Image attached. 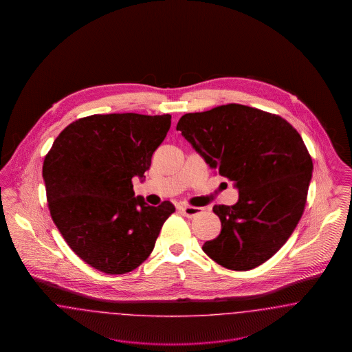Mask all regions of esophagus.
Wrapping results in <instances>:
<instances>
[{"mask_svg":"<svg viewBox=\"0 0 352 352\" xmlns=\"http://www.w3.org/2000/svg\"><path fill=\"white\" fill-rule=\"evenodd\" d=\"M181 211H182V214H184V217L191 219L201 214V212H203V208H201V207H192V206H184V207L181 208Z\"/></svg>","mask_w":352,"mask_h":352,"instance_id":"34e87169","label":"esophagus"}]
</instances>
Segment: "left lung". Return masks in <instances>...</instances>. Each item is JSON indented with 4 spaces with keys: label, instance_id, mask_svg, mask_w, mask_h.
I'll list each match as a JSON object with an SVG mask.
<instances>
[{
    "label": "left lung",
    "instance_id": "obj_1",
    "mask_svg": "<svg viewBox=\"0 0 352 352\" xmlns=\"http://www.w3.org/2000/svg\"><path fill=\"white\" fill-rule=\"evenodd\" d=\"M177 131L239 190L234 206H214L221 231L201 250L224 268L261 265L303 214L313 161L301 135L284 118L241 104L186 113Z\"/></svg>",
    "mask_w": 352,
    "mask_h": 352
}]
</instances>
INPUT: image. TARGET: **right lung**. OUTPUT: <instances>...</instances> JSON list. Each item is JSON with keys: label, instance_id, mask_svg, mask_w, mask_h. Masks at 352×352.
I'll use <instances>...</instances> for the list:
<instances>
[{"label": "right lung", "instance_id": "1", "mask_svg": "<svg viewBox=\"0 0 352 352\" xmlns=\"http://www.w3.org/2000/svg\"><path fill=\"white\" fill-rule=\"evenodd\" d=\"M170 124V115H92L55 138L42 168L51 218L88 265L124 274L153 251L175 207L134 197L132 178H145Z\"/></svg>", "mask_w": 352, "mask_h": 352}]
</instances>
